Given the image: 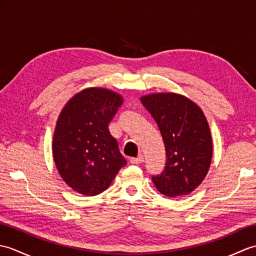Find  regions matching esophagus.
<instances>
[{"label":"esophagus","mask_w":256,"mask_h":256,"mask_svg":"<svg viewBox=\"0 0 256 256\" xmlns=\"http://www.w3.org/2000/svg\"><path fill=\"white\" fill-rule=\"evenodd\" d=\"M130 162H131V164H134V165L142 164V162H144V156L143 155H140L138 157H133V158L130 160Z\"/></svg>","instance_id":"1"}]
</instances>
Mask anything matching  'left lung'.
Segmentation results:
<instances>
[{
	"mask_svg": "<svg viewBox=\"0 0 256 256\" xmlns=\"http://www.w3.org/2000/svg\"><path fill=\"white\" fill-rule=\"evenodd\" d=\"M158 125L166 150V164L152 176L156 188L167 197L189 194L202 182L212 157V140L201 108L177 94H154L140 98Z\"/></svg>",
	"mask_w": 256,
	"mask_h": 256,
	"instance_id": "1",
	"label": "left lung"
}]
</instances>
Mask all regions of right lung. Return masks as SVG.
<instances>
[{
  "label": "right lung",
  "instance_id": "right-lung-1",
  "mask_svg": "<svg viewBox=\"0 0 256 256\" xmlns=\"http://www.w3.org/2000/svg\"><path fill=\"white\" fill-rule=\"evenodd\" d=\"M122 102V96L111 90L90 88L72 96L62 108L52 155L60 176L74 192L101 194L126 165L108 128Z\"/></svg>",
  "mask_w": 256,
  "mask_h": 256
}]
</instances>
